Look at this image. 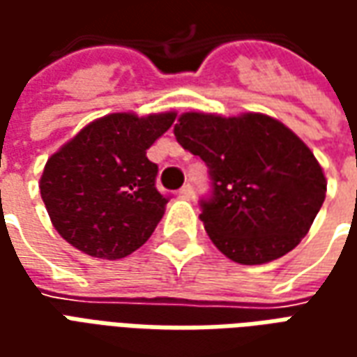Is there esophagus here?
<instances>
[{
	"label": "esophagus",
	"instance_id": "1",
	"mask_svg": "<svg viewBox=\"0 0 357 357\" xmlns=\"http://www.w3.org/2000/svg\"><path fill=\"white\" fill-rule=\"evenodd\" d=\"M179 195H181L183 199H187V201H191V199H193V197H195L193 185H191V183H185V185L179 189Z\"/></svg>",
	"mask_w": 357,
	"mask_h": 357
}]
</instances>
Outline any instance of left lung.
<instances>
[{
    "mask_svg": "<svg viewBox=\"0 0 357 357\" xmlns=\"http://www.w3.org/2000/svg\"><path fill=\"white\" fill-rule=\"evenodd\" d=\"M174 135L208 166L212 191L201 199V220L220 252L256 266L304 239L327 181L314 153L287 126L258 112L237 118L185 112Z\"/></svg>",
    "mask_w": 357,
    "mask_h": 357,
    "instance_id": "obj_1",
    "label": "left lung"
}]
</instances>
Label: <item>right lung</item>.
<instances>
[{"mask_svg":"<svg viewBox=\"0 0 357 357\" xmlns=\"http://www.w3.org/2000/svg\"><path fill=\"white\" fill-rule=\"evenodd\" d=\"M174 120V112L145 118L114 112L86 126L51 156L40 193L66 243L105 260L145 245L170 199L156 189L158 166L147 149Z\"/></svg>","mask_w":357,"mask_h":357,"instance_id":"add662e5","label":"right lung"}]
</instances>
